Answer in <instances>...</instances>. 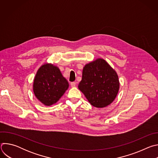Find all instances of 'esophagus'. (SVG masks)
Wrapping results in <instances>:
<instances>
[{"label": "esophagus", "mask_w": 158, "mask_h": 158, "mask_svg": "<svg viewBox=\"0 0 158 158\" xmlns=\"http://www.w3.org/2000/svg\"><path fill=\"white\" fill-rule=\"evenodd\" d=\"M71 87H74L76 86V82H71Z\"/></svg>", "instance_id": "34e87169"}]
</instances>
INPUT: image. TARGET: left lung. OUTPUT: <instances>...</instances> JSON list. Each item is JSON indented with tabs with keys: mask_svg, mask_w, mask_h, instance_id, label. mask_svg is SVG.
I'll return each instance as SVG.
<instances>
[{
	"mask_svg": "<svg viewBox=\"0 0 158 158\" xmlns=\"http://www.w3.org/2000/svg\"><path fill=\"white\" fill-rule=\"evenodd\" d=\"M119 85L116 71L104 59L98 58L83 67L78 88L92 106L103 108L114 101Z\"/></svg>",
	"mask_w": 158,
	"mask_h": 158,
	"instance_id": "1",
	"label": "left lung"
}]
</instances>
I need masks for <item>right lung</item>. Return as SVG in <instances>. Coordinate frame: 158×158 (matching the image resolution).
Returning <instances> with one entry per match:
<instances>
[{"mask_svg":"<svg viewBox=\"0 0 158 158\" xmlns=\"http://www.w3.org/2000/svg\"><path fill=\"white\" fill-rule=\"evenodd\" d=\"M69 85L57 66L45 63L37 71L33 82V91L41 103L50 106L60 99Z\"/></svg>","mask_w":158,"mask_h":158,"instance_id":"obj_1","label":"right lung"}]
</instances>
